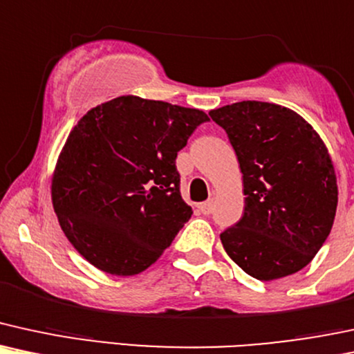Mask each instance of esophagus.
<instances>
[{"instance_id":"34e87169","label":"esophagus","mask_w":354,"mask_h":354,"mask_svg":"<svg viewBox=\"0 0 354 354\" xmlns=\"http://www.w3.org/2000/svg\"><path fill=\"white\" fill-rule=\"evenodd\" d=\"M198 210H201V214H203V215H210L212 210H214V202L207 201V202L201 203V205H198Z\"/></svg>"}]
</instances>
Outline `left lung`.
I'll return each instance as SVG.
<instances>
[{
	"instance_id": "1",
	"label": "left lung",
	"mask_w": 354,
	"mask_h": 354,
	"mask_svg": "<svg viewBox=\"0 0 354 354\" xmlns=\"http://www.w3.org/2000/svg\"><path fill=\"white\" fill-rule=\"evenodd\" d=\"M243 174L245 210L220 234L227 255L261 281L300 272L330 235L338 205L333 162L300 114L242 101L209 112Z\"/></svg>"
}]
</instances>
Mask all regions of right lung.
<instances>
[{"mask_svg": "<svg viewBox=\"0 0 354 354\" xmlns=\"http://www.w3.org/2000/svg\"><path fill=\"white\" fill-rule=\"evenodd\" d=\"M203 111L120 95L82 115L51 180L59 225L102 272L131 277L172 243L192 209L182 201L177 152L207 122Z\"/></svg>", "mask_w": 354, "mask_h": 354, "instance_id": "add662e5", "label": "right lung"}]
</instances>
